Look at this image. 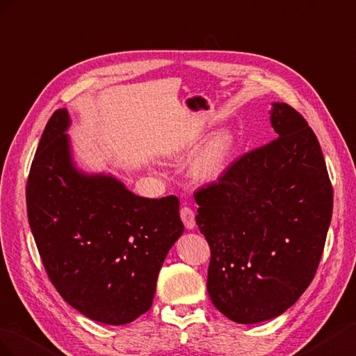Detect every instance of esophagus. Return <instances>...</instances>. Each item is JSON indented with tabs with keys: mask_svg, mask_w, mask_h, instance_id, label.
I'll list each match as a JSON object with an SVG mask.
<instances>
[{
	"mask_svg": "<svg viewBox=\"0 0 356 356\" xmlns=\"http://www.w3.org/2000/svg\"><path fill=\"white\" fill-rule=\"evenodd\" d=\"M180 218L184 220L186 229H194L195 228V215L192 209L189 207H181L180 209Z\"/></svg>",
	"mask_w": 356,
	"mask_h": 356,
	"instance_id": "esophagus-1",
	"label": "esophagus"
}]
</instances>
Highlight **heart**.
<instances>
[{"label": "heart", "mask_w": 356, "mask_h": 356, "mask_svg": "<svg viewBox=\"0 0 356 356\" xmlns=\"http://www.w3.org/2000/svg\"><path fill=\"white\" fill-rule=\"evenodd\" d=\"M236 140L231 131L220 129L213 134L189 162V176L200 185L218 181L229 165ZM172 154H177L175 150Z\"/></svg>", "instance_id": "heart-1"}]
</instances>
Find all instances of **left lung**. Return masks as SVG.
<instances>
[{"label": "left lung", "mask_w": 356, "mask_h": 356, "mask_svg": "<svg viewBox=\"0 0 356 356\" xmlns=\"http://www.w3.org/2000/svg\"><path fill=\"white\" fill-rule=\"evenodd\" d=\"M276 140L243 155L195 192L210 245L207 291L220 313L258 323L285 313L310 285L332 215L319 141L285 103H271Z\"/></svg>", "instance_id": "left-lung-1"}]
</instances>
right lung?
Masks as SVG:
<instances>
[{
	"label": "right lung",
	"instance_id": "add662e5",
	"mask_svg": "<svg viewBox=\"0 0 356 356\" xmlns=\"http://www.w3.org/2000/svg\"><path fill=\"white\" fill-rule=\"evenodd\" d=\"M67 108L40 138L26 184V209L49 279L71 307L125 325L154 301L159 270L184 234L175 195L138 197L110 172L74 162Z\"/></svg>",
	"mask_w": 356,
	"mask_h": 356
}]
</instances>
